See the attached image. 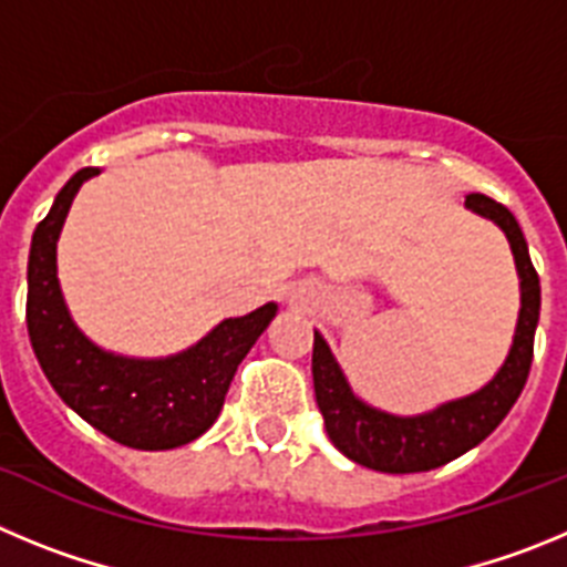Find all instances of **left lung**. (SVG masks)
Masks as SVG:
<instances>
[{
    "label": "left lung",
    "instance_id": "left-lung-1",
    "mask_svg": "<svg viewBox=\"0 0 567 567\" xmlns=\"http://www.w3.org/2000/svg\"><path fill=\"white\" fill-rule=\"evenodd\" d=\"M465 209L503 229L519 278V315L514 340L497 374L483 389L440 403L437 409L423 414L383 412L352 392L323 334L315 332L312 380L323 425L334 449L365 468L383 474H414V471H432L452 463L460 454L483 443L503 423L528 380L534 332L539 323V275L530 264L528 244L511 209L488 195H465Z\"/></svg>",
    "mask_w": 567,
    "mask_h": 567
}]
</instances>
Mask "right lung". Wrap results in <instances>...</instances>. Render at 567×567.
Returning a JSON list of instances; mask_svg holds the SVG:
<instances>
[{"label":"right lung","instance_id":"obj_1","mask_svg":"<svg viewBox=\"0 0 567 567\" xmlns=\"http://www.w3.org/2000/svg\"><path fill=\"white\" fill-rule=\"evenodd\" d=\"M99 173L79 169L30 240V346L44 378L79 417L115 443L167 452L198 440L218 420L235 369L272 323L278 303L221 320L198 343L167 358H127L93 343L64 303L56 244L79 187Z\"/></svg>","mask_w":567,"mask_h":567}]
</instances>
